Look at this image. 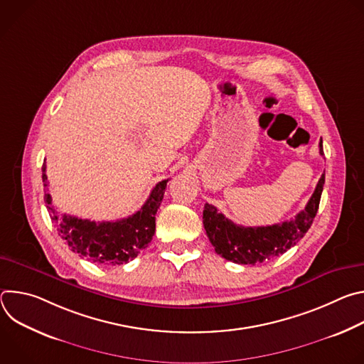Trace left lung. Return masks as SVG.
<instances>
[{
  "mask_svg": "<svg viewBox=\"0 0 364 364\" xmlns=\"http://www.w3.org/2000/svg\"><path fill=\"white\" fill-rule=\"evenodd\" d=\"M320 154L324 155L323 141H320ZM324 181L326 173L318 180L305 209L294 219L272 226H239L219 213L215 205L205 203L203 225L207 237L213 245L216 253L225 257L226 261L242 265H255L269 261L295 246L313 225L318 212Z\"/></svg>",
  "mask_w": 364,
  "mask_h": 364,
  "instance_id": "left-lung-1",
  "label": "left lung"
}]
</instances>
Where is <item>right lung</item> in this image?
<instances>
[{
  "mask_svg": "<svg viewBox=\"0 0 364 364\" xmlns=\"http://www.w3.org/2000/svg\"><path fill=\"white\" fill-rule=\"evenodd\" d=\"M43 183L46 187L44 201L59 232L72 252L80 257L102 265L127 264L145 249L155 232V215L163 201L168 180L155 186L141 209L129 218L117 222H90L69 215H59L51 204L46 164L41 167Z\"/></svg>",
  "mask_w": 364,
  "mask_h": 364,
  "instance_id": "obj_1",
  "label": "right lung"
}]
</instances>
